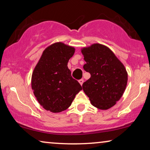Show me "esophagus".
<instances>
[{"label":"esophagus","instance_id":"obj_1","mask_svg":"<svg viewBox=\"0 0 150 150\" xmlns=\"http://www.w3.org/2000/svg\"><path fill=\"white\" fill-rule=\"evenodd\" d=\"M79 83L81 84V85H83V84L84 83V80L83 79H81V80H79Z\"/></svg>","mask_w":150,"mask_h":150}]
</instances>
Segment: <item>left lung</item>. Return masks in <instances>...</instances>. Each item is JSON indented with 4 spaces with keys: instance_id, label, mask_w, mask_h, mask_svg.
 Returning a JSON list of instances; mask_svg holds the SVG:
<instances>
[{
    "instance_id": "1",
    "label": "left lung",
    "mask_w": 150,
    "mask_h": 150,
    "mask_svg": "<svg viewBox=\"0 0 150 150\" xmlns=\"http://www.w3.org/2000/svg\"><path fill=\"white\" fill-rule=\"evenodd\" d=\"M86 63L83 68L91 77L83 84L92 105L101 110L111 108L126 89L128 73L124 65L107 46L93 44L81 49Z\"/></svg>"
}]
</instances>
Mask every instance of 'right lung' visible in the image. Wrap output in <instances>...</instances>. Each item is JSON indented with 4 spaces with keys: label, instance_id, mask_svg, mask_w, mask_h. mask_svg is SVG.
<instances>
[{
    "label": "right lung",
    "instance_id": "add662e5",
    "mask_svg": "<svg viewBox=\"0 0 150 150\" xmlns=\"http://www.w3.org/2000/svg\"><path fill=\"white\" fill-rule=\"evenodd\" d=\"M74 52L72 46L54 43L45 49L35 67L31 88L37 100L46 110L60 112L66 110L82 90L67 67Z\"/></svg>",
    "mask_w": 150,
    "mask_h": 150
}]
</instances>
